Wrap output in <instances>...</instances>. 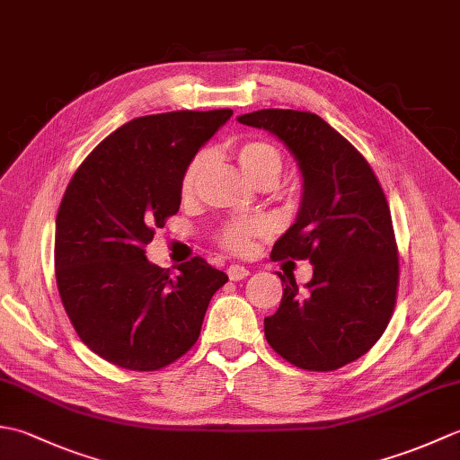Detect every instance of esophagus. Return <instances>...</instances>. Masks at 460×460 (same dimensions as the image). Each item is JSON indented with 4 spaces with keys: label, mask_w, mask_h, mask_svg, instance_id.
<instances>
[{
    "label": "esophagus",
    "mask_w": 460,
    "mask_h": 460,
    "mask_svg": "<svg viewBox=\"0 0 460 460\" xmlns=\"http://www.w3.org/2000/svg\"><path fill=\"white\" fill-rule=\"evenodd\" d=\"M227 275L231 280H243L245 277H249V269L243 267V265H231L227 269Z\"/></svg>",
    "instance_id": "1"
}]
</instances>
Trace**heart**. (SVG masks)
<instances>
[{
  "label": "heart",
  "mask_w": 460,
  "mask_h": 460,
  "mask_svg": "<svg viewBox=\"0 0 460 460\" xmlns=\"http://www.w3.org/2000/svg\"><path fill=\"white\" fill-rule=\"evenodd\" d=\"M233 155L239 164L243 173L257 185H275L280 178L282 170H285V158H282L280 150L275 144L267 140L251 138L235 144L233 148ZM211 162L209 152H199L195 158L188 164L183 175L180 190L183 198H190L195 191V185L201 178V173L208 170ZM267 233V225L261 219H239L229 225H225L219 233V245L227 249L235 255H247L252 247V239L261 237Z\"/></svg>",
  "instance_id": "heart-1"
}]
</instances>
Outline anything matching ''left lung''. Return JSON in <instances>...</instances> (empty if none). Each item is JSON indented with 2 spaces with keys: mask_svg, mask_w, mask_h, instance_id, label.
Instances as JSON below:
<instances>
[{
  "mask_svg": "<svg viewBox=\"0 0 460 460\" xmlns=\"http://www.w3.org/2000/svg\"><path fill=\"white\" fill-rule=\"evenodd\" d=\"M241 124L287 146L302 173V199L270 259H308L312 280L285 279L280 306L265 318L270 348L296 367L332 371L361 358L394 314L399 259L385 193L354 146L318 114L265 109Z\"/></svg>",
  "mask_w": 460,
  "mask_h": 460,
  "instance_id": "obj_1",
  "label": "left lung"
}]
</instances>
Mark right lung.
I'll use <instances>...</instances> for the list:
<instances>
[{"label": "right lung", "instance_id": "obj_1", "mask_svg": "<svg viewBox=\"0 0 460 460\" xmlns=\"http://www.w3.org/2000/svg\"><path fill=\"white\" fill-rule=\"evenodd\" d=\"M231 114L134 119L106 136L66 185L55 223L58 295L79 338L114 366L154 371L181 358L227 282L201 257L172 279L144 249L178 213L188 164Z\"/></svg>", "mask_w": 460, "mask_h": 460}]
</instances>
